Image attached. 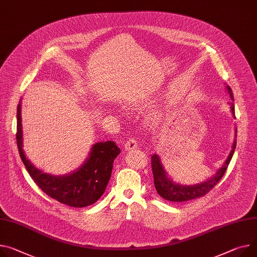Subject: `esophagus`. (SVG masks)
<instances>
[{
  "label": "esophagus",
  "mask_w": 257,
  "mask_h": 257,
  "mask_svg": "<svg viewBox=\"0 0 257 257\" xmlns=\"http://www.w3.org/2000/svg\"><path fill=\"white\" fill-rule=\"evenodd\" d=\"M138 147H139V144H138L135 138H130V139L126 140L124 143L125 150H133V149H137Z\"/></svg>",
  "instance_id": "34e87169"
}]
</instances>
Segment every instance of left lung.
I'll return each instance as SVG.
<instances>
[{
	"mask_svg": "<svg viewBox=\"0 0 257 257\" xmlns=\"http://www.w3.org/2000/svg\"><path fill=\"white\" fill-rule=\"evenodd\" d=\"M228 93L231 97V100L233 101V93L230 88V86H227ZM231 106V112L234 116V105L233 103H230ZM235 141L232 145L231 152L229 153L227 160L225 161V164L221 167V169L216 173V175L208 180L207 182H204L202 184H197L193 186H183L180 184H176L172 180L169 179V177L167 176L163 165L161 164L160 157L156 154L151 156V168H152V173H153V181H154V186L157 191L163 199H166L167 201L171 202H186L190 200L197 199V197H201L206 195L210 190L214 188V186L220 181V179L223 177L224 173L227 170V167L229 165V162L231 160V157L233 155L234 149H235Z\"/></svg>",
	"mask_w": 257,
	"mask_h": 257,
	"instance_id": "8db88e82",
	"label": "left lung"
}]
</instances>
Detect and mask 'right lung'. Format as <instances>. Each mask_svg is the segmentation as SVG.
<instances>
[{"label":"right lung","instance_id":"obj_1","mask_svg":"<svg viewBox=\"0 0 257 257\" xmlns=\"http://www.w3.org/2000/svg\"><path fill=\"white\" fill-rule=\"evenodd\" d=\"M21 103L17 106L16 143L21 159L34 182L48 196L64 205L83 208L95 203L104 193L111 177L113 162L120 153L113 141L93 145L89 159L77 172L55 177L36 169L23 150Z\"/></svg>","mask_w":257,"mask_h":257}]
</instances>
